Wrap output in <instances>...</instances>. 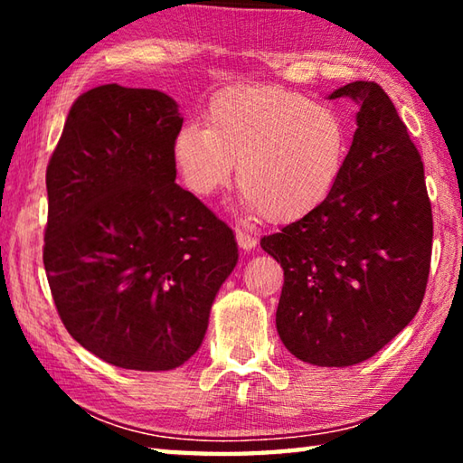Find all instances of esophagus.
I'll return each instance as SVG.
<instances>
[{
  "mask_svg": "<svg viewBox=\"0 0 463 463\" xmlns=\"http://www.w3.org/2000/svg\"><path fill=\"white\" fill-rule=\"evenodd\" d=\"M237 242L242 250H250V249H255L257 239L253 237V234H249L245 231H237Z\"/></svg>",
  "mask_w": 463,
  "mask_h": 463,
  "instance_id": "34e87169",
  "label": "esophagus"
}]
</instances>
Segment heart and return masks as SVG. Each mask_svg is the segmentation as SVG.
<instances>
[{"label": "heart", "mask_w": 463, "mask_h": 463, "mask_svg": "<svg viewBox=\"0 0 463 463\" xmlns=\"http://www.w3.org/2000/svg\"><path fill=\"white\" fill-rule=\"evenodd\" d=\"M347 127L333 108L300 93L241 85L208 108L206 128L187 124L171 143L184 185L206 198L231 182L249 216L292 221L333 190L347 159Z\"/></svg>", "instance_id": "1"}]
</instances>
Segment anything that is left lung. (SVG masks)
Returning <instances> with one entry per match:
<instances>
[{"label":"left lung","instance_id":"8db88e82","mask_svg":"<svg viewBox=\"0 0 463 463\" xmlns=\"http://www.w3.org/2000/svg\"><path fill=\"white\" fill-rule=\"evenodd\" d=\"M359 106L357 130L326 198L261 239L284 268L276 326L294 357L347 367L378 354L425 296L433 216L420 155L378 83L331 96Z\"/></svg>","mask_w":463,"mask_h":463}]
</instances>
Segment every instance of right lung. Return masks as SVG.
Instances as JSON below:
<instances>
[{
	"mask_svg": "<svg viewBox=\"0 0 463 463\" xmlns=\"http://www.w3.org/2000/svg\"><path fill=\"white\" fill-rule=\"evenodd\" d=\"M182 124L167 93L99 85L75 99L46 167L54 307L81 347L124 370L184 365L239 261L229 226L175 184Z\"/></svg>",
	"mask_w": 463,
	"mask_h": 463,
	"instance_id": "obj_1",
	"label": "right lung"
}]
</instances>
